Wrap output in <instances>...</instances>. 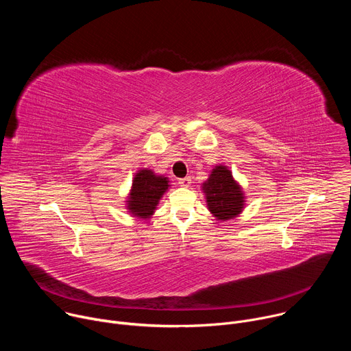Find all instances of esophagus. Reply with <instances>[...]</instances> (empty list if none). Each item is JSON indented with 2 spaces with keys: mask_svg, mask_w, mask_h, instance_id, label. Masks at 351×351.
Segmentation results:
<instances>
[{
  "mask_svg": "<svg viewBox=\"0 0 351 351\" xmlns=\"http://www.w3.org/2000/svg\"><path fill=\"white\" fill-rule=\"evenodd\" d=\"M182 187H189L190 184H191V178H183V179H179V182H178Z\"/></svg>",
  "mask_w": 351,
  "mask_h": 351,
  "instance_id": "1",
  "label": "esophagus"
}]
</instances>
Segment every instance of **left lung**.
I'll list each match as a JSON object with an SVG mask.
<instances>
[{
	"label": "left lung",
	"mask_w": 351,
	"mask_h": 351,
	"mask_svg": "<svg viewBox=\"0 0 351 351\" xmlns=\"http://www.w3.org/2000/svg\"><path fill=\"white\" fill-rule=\"evenodd\" d=\"M208 211L218 221H229L243 213L245 194L226 165H215L208 179L202 184Z\"/></svg>",
	"instance_id": "8db88e82"
}]
</instances>
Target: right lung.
I'll return each mask as SVG.
<instances>
[{
	"mask_svg": "<svg viewBox=\"0 0 351 351\" xmlns=\"http://www.w3.org/2000/svg\"><path fill=\"white\" fill-rule=\"evenodd\" d=\"M169 186V179L164 175H157L148 168L137 171L125 202L128 213L138 219H149Z\"/></svg>",
	"mask_w": 351,
	"mask_h": 351,
	"instance_id": "obj_1",
	"label": "right lung"
}]
</instances>
